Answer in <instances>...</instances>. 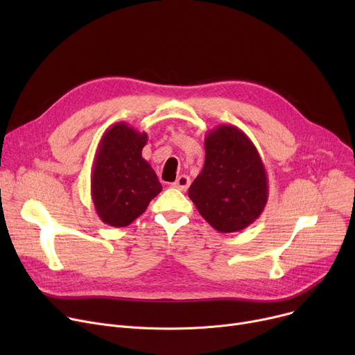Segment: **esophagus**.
<instances>
[{
  "mask_svg": "<svg viewBox=\"0 0 355 355\" xmlns=\"http://www.w3.org/2000/svg\"><path fill=\"white\" fill-rule=\"evenodd\" d=\"M190 184H191L190 177H187V175H180L171 185H173L174 189H177V190H180V191H185V190H187V189L190 187Z\"/></svg>",
  "mask_w": 355,
  "mask_h": 355,
  "instance_id": "obj_1",
  "label": "esophagus"
}]
</instances>
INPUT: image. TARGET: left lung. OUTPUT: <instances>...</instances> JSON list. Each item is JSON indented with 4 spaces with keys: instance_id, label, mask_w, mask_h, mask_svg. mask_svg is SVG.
<instances>
[{
    "instance_id": "1",
    "label": "left lung",
    "mask_w": 355,
    "mask_h": 355,
    "mask_svg": "<svg viewBox=\"0 0 355 355\" xmlns=\"http://www.w3.org/2000/svg\"><path fill=\"white\" fill-rule=\"evenodd\" d=\"M206 161L189 189L198 213L220 233L240 232L262 214L269 185L250 138L233 125H218L204 138Z\"/></svg>"
}]
</instances>
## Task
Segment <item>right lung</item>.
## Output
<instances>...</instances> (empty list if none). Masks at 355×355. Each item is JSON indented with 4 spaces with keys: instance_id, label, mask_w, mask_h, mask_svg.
I'll list each match as a JSON object with an SVG mask.
<instances>
[{
    "instance_id": "add662e5",
    "label": "right lung",
    "mask_w": 355,
    "mask_h": 355,
    "mask_svg": "<svg viewBox=\"0 0 355 355\" xmlns=\"http://www.w3.org/2000/svg\"><path fill=\"white\" fill-rule=\"evenodd\" d=\"M146 132L126 122L103 134L92 168L90 193L99 218L112 227H126L157 197L162 185L153 166L142 158Z\"/></svg>"
}]
</instances>
